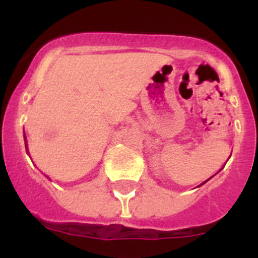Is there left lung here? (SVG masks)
Masks as SVG:
<instances>
[{"mask_svg":"<svg viewBox=\"0 0 258 258\" xmlns=\"http://www.w3.org/2000/svg\"><path fill=\"white\" fill-rule=\"evenodd\" d=\"M207 180H209V179H207ZM207 180H206V181H207ZM206 181H205V183H206ZM205 183H202V184H205ZM202 184H201V185H202Z\"/></svg>","mask_w":258,"mask_h":258,"instance_id":"8db88e82","label":"left lung"}]
</instances>
